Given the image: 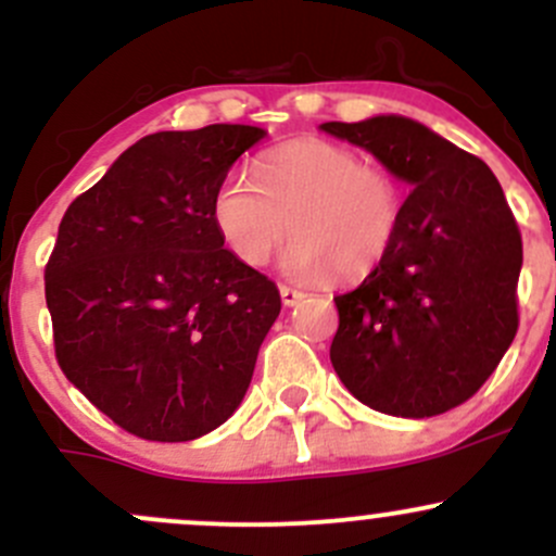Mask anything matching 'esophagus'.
Returning a JSON list of instances; mask_svg holds the SVG:
<instances>
[{"label":"esophagus","instance_id":"1","mask_svg":"<svg viewBox=\"0 0 556 556\" xmlns=\"http://www.w3.org/2000/svg\"><path fill=\"white\" fill-rule=\"evenodd\" d=\"M279 295H282V304L285 306H295L301 299H304L306 293H304V290L290 288V285H279Z\"/></svg>","mask_w":556,"mask_h":556}]
</instances>
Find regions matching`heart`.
Returning a JSON list of instances; mask_svg holds the SVG:
<instances>
[{
    "mask_svg": "<svg viewBox=\"0 0 556 556\" xmlns=\"http://www.w3.org/2000/svg\"><path fill=\"white\" fill-rule=\"evenodd\" d=\"M228 250L263 266L288 237V268L301 277L355 282L377 271L397 242L406 190L390 169L363 164L357 150L330 139H293L268 150L257 179L228 174L212 201Z\"/></svg>",
    "mask_w": 556,
    "mask_h": 556,
    "instance_id": "obj_1",
    "label": "heart"
}]
</instances>
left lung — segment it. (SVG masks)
<instances>
[{"label": "left lung", "mask_w": 556, "mask_h": 556, "mask_svg": "<svg viewBox=\"0 0 556 556\" xmlns=\"http://www.w3.org/2000/svg\"><path fill=\"white\" fill-rule=\"evenodd\" d=\"M412 185L397 242L361 288L336 295L330 363L392 417H435L479 392L519 328L521 233L476 155L401 115L323 123Z\"/></svg>", "instance_id": "left-lung-1"}]
</instances>
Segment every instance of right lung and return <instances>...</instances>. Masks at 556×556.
Listing matches in <instances>:
<instances>
[{
	"label": "right lung",
	"instance_id": "add662e5",
	"mask_svg": "<svg viewBox=\"0 0 556 556\" xmlns=\"http://www.w3.org/2000/svg\"><path fill=\"white\" fill-rule=\"evenodd\" d=\"M257 126L159 131L64 212L45 266L55 361L144 441H193L242 403L277 285L226 250L212 201Z\"/></svg>",
	"mask_w": 556,
	"mask_h": 556
}]
</instances>
